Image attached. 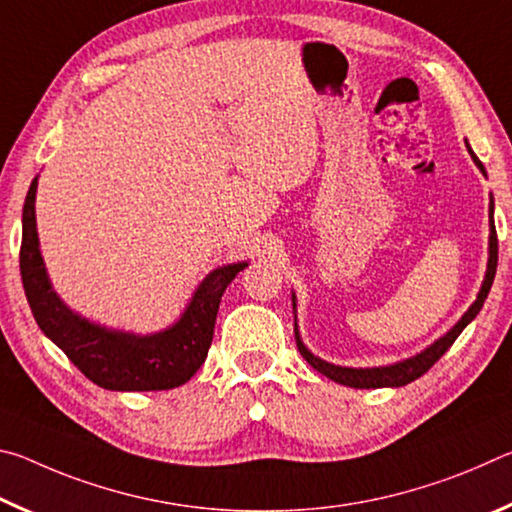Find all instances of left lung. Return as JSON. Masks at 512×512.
<instances>
[{
    "instance_id": "1",
    "label": "left lung",
    "mask_w": 512,
    "mask_h": 512,
    "mask_svg": "<svg viewBox=\"0 0 512 512\" xmlns=\"http://www.w3.org/2000/svg\"><path fill=\"white\" fill-rule=\"evenodd\" d=\"M467 144V142H465ZM467 153L472 155V160L479 171L483 173L485 178H488V173H485V167L481 164V160L476 158L472 146L467 144ZM495 273H497V230H495V198L490 194V237H488V266H485V277L481 282V289L476 293V300L470 305V309L465 311L461 316V320L449 329L447 334L440 336V339L433 341L431 345H427L422 352L413 354L409 359H402L397 363H388V366H375V368H348V366H336V363H329L325 359L316 357L314 352H311L305 343L300 339V329H298V316H293V323H296V343H298V350L302 357L307 359V363L314 370H318L320 375H325L327 379L336 381V384H343V386H350V388H400L411 384L418 377H422L424 372H427L433 363H436L443 354L452 348V343L458 339V334L463 332V329L472 323L479 314L485 298H488L490 287H492V280H495ZM291 302H293V314H296V293L291 291Z\"/></svg>"
}]
</instances>
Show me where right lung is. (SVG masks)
I'll use <instances>...</instances> for the list:
<instances>
[{
  "instance_id": "1",
  "label": "right lung",
  "mask_w": 512,
  "mask_h": 512,
  "mask_svg": "<svg viewBox=\"0 0 512 512\" xmlns=\"http://www.w3.org/2000/svg\"><path fill=\"white\" fill-rule=\"evenodd\" d=\"M36 192L38 176L33 178L22 210L20 273L42 334L106 391H169L192 379L212 345L223 291L248 262L223 264L207 273L176 323L160 332L135 334L99 325L69 309L54 291L40 253Z\"/></svg>"
}]
</instances>
